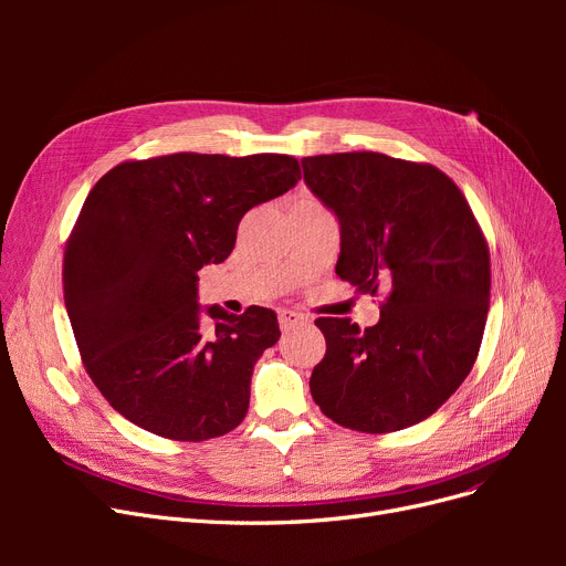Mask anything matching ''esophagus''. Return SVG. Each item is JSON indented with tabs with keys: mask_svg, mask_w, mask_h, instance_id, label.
<instances>
[{
	"mask_svg": "<svg viewBox=\"0 0 566 566\" xmlns=\"http://www.w3.org/2000/svg\"><path fill=\"white\" fill-rule=\"evenodd\" d=\"M298 325H307V316H303L298 312H291V310H282L280 312V328L284 333L298 328Z\"/></svg>",
	"mask_w": 566,
	"mask_h": 566,
	"instance_id": "1",
	"label": "esophagus"
}]
</instances>
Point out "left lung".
Segmentation results:
<instances>
[{
    "label": "left lung",
    "instance_id": "obj_1",
    "mask_svg": "<svg viewBox=\"0 0 566 566\" xmlns=\"http://www.w3.org/2000/svg\"><path fill=\"white\" fill-rule=\"evenodd\" d=\"M305 184L342 229L337 275L385 293L380 321L316 318L325 355L310 390L325 418L390 433L418 424L470 374L484 337L491 256L448 174L374 151L303 158Z\"/></svg>",
    "mask_w": 566,
    "mask_h": 566
}]
</instances>
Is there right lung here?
I'll return each instance as SVG.
<instances>
[{
  "instance_id": "1",
  "label": "right lung",
  "mask_w": 566,
  "mask_h": 566,
  "mask_svg": "<svg viewBox=\"0 0 566 566\" xmlns=\"http://www.w3.org/2000/svg\"><path fill=\"white\" fill-rule=\"evenodd\" d=\"M293 156L171 154L112 167L64 252V301L86 374L133 424L201 442L245 420L273 310L197 305V271L222 263L250 208L291 190Z\"/></svg>"
}]
</instances>
